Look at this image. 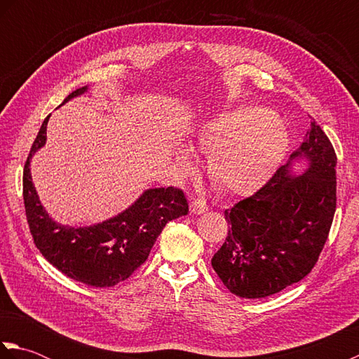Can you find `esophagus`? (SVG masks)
I'll return each instance as SVG.
<instances>
[{
  "instance_id": "34e87169",
  "label": "esophagus",
  "mask_w": 359,
  "mask_h": 359,
  "mask_svg": "<svg viewBox=\"0 0 359 359\" xmlns=\"http://www.w3.org/2000/svg\"><path fill=\"white\" fill-rule=\"evenodd\" d=\"M189 208H191L193 215H202V212L208 211V205L203 199H193L189 203Z\"/></svg>"
}]
</instances>
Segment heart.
<instances>
[{
    "label": "heart",
    "instance_id": "obj_1",
    "mask_svg": "<svg viewBox=\"0 0 359 359\" xmlns=\"http://www.w3.org/2000/svg\"><path fill=\"white\" fill-rule=\"evenodd\" d=\"M191 142L199 151L211 152L210 174L220 188L248 194L278 170L288 148V134L271 111L239 106L205 121ZM175 165L182 172L191 171V151L175 149Z\"/></svg>",
    "mask_w": 359,
    "mask_h": 359
}]
</instances>
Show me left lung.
Listing matches in <instances>:
<instances>
[{
	"mask_svg": "<svg viewBox=\"0 0 359 359\" xmlns=\"http://www.w3.org/2000/svg\"><path fill=\"white\" fill-rule=\"evenodd\" d=\"M306 158L302 175L291 163ZM337 210V154L316 121L287 165L253 196L225 210L230 230L211 265L239 297L259 299L304 279L313 269Z\"/></svg>",
	"mask_w": 359,
	"mask_h": 359,
	"instance_id": "left-lung-1",
	"label": "left lung"
}]
</instances>
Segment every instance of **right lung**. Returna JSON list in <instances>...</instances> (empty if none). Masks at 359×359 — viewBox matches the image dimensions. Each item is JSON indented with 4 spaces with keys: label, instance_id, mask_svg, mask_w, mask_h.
<instances>
[{
    "label": "right lung",
    "instance_id": "add662e5",
    "mask_svg": "<svg viewBox=\"0 0 359 359\" xmlns=\"http://www.w3.org/2000/svg\"><path fill=\"white\" fill-rule=\"evenodd\" d=\"M83 86L65 98L85 94ZM48 116L30 148L22 172V199L34 243L46 261L67 278L89 287H114L128 279L147 261L163 226L188 215V201L179 188H149L131 207L90 226L57 224L38 199L30 175V158L44 147Z\"/></svg>",
    "mask_w": 359,
    "mask_h": 359
}]
</instances>
